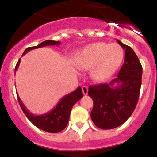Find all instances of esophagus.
<instances>
[{"label":"esophagus","instance_id":"1","mask_svg":"<svg viewBox=\"0 0 157 157\" xmlns=\"http://www.w3.org/2000/svg\"><path fill=\"white\" fill-rule=\"evenodd\" d=\"M82 93L84 95H87V94H88V88H87V86H82Z\"/></svg>","mask_w":157,"mask_h":157}]
</instances>
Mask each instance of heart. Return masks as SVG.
Returning <instances> with one entry per match:
<instances>
[{
	"mask_svg": "<svg viewBox=\"0 0 157 157\" xmlns=\"http://www.w3.org/2000/svg\"><path fill=\"white\" fill-rule=\"evenodd\" d=\"M124 53L117 44L96 42L83 48L76 58V64L82 70L91 67L93 79L102 82L115 74L121 65Z\"/></svg>",
	"mask_w": 157,
	"mask_h": 157,
	"instance_id": "obj_1",
	"label": "heart"
}]
</instances>
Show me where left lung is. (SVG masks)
I'll use <instances>...</instances> for the list:
<instances>
[{"mask_svg":"<svg viewBox=\"0 0 157 157\" xmlns=\"http://www.w3.org/2000/svg\"><path fill=\"white\" fill-rule=\"evenodd\" d=\"M125 50V60L116 78L109 83L90 86L89 96L94 101L90 116L98 127L109 130L125 123L139 98L142 67L132 48L119 40Z\"/></svg>","mask_w":157,"mask_h":157,"instance_id":"left-lung-1","label":"left lung"}]
</instances>
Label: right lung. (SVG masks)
<instances>
[{
    "mask_svg": "<svg viewBox=\"0 0 157 157\" xmlns=\"http://www.w3.org/2000/svg\"><path fill=\"white\" fill-rule=\"evenodd\" d=\"M59 44H60L59 41H52V40H47V41L41 42V44H39L37 46L27 48L23 53V56L25 53H27V52L31 50V49L41 48V47L47 46V45H59ZM20 59H19L18 63H16L15 71L19 67ZM82 97L83 94L81 87H78L75 91L63 97L60 99V101H59V103L56 105V106L52 111H50L49 112H47L45 114L36 116V115L30 113L27 110V108L24 106V105L23 104V102H22L17 94L19 105L21 107L22 110L24 112V114L26 115L27 119L37 128L45 130V131L48 133L60 132L61 130H63L67 127L72 107L74 106L75 104L78 100L81 99Z\"/></svg>",
    "mask_w": 157,
    "mask_h": 157,
    "instance_id": "add662e5",
    "label": "right lung"
}]
</instances>
